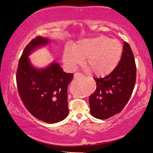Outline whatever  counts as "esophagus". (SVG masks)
<instances>
[{"instance_id":"esophagus-1","label":"esophagus","mask_w":153,"mask_h":153,"mask_svg":"<svg viewBox=\"0 0 153 153\" xmlns=\"http://www.w3.org/2000/svg\"><path fill=\"white\" fill-rule=\"evenodd\" d=\"M80 76H82V74H81L79 73H76V74H75V75H74V77H76H76H79Z\"/></svg>"}]
</instances>
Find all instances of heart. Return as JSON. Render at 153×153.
<instances>
[{"instance_id": "obj_1", "label": "heart", "mask_w": 153, "mask_h": 153, "mask_svg": "<svg viewBox=\"0 0 153 153\" xmlns=\"http://www.w3.org/2000/svg\"><path fill=\"white\" fill-rule=\"evenodd\" d=\"M122 52V45L118 40L99 36L81 40L74 47L68 45L64 48L63 59L68 69L74 70L85 58L87 69L95 76L104 77L118 66Z\"/></svg>"}]
</instances>
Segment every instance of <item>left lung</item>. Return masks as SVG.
<instances>
[{"mask_svg": "<svg viewBox=\"0 0 153 153\" xmlns=\"http://www.w3.org/2000/svg\"><path fill=\"white\" fill-rule=\"evenodd\" d=\"M94 79L96 90L89 97L91 115L105 120L121 112L132 95L136 81V64L130 45L124 42L121 60L112 72Z\"/></svg>", "mask_w": 153, "mask_h": 153, "instance_id": "obj_1", "label": "left lung"}]
</instances>
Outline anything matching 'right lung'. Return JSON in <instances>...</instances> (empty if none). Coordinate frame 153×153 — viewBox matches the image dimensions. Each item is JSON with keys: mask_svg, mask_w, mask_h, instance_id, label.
Wrapping results in <instances>:
<instances>
[{"mask_svg": "<svg viewBox=\"0 0 153 153\" xmlns=\"http://www.w3.org/2000/svg\"><path fill=\"white\" fill-rule=\"evenodd\" d=\"M48 42V39L37 36L27 45L19 60L16 83L19 95L28 111L38 120L53 123L62 121L68 114L67 89L74 74L64 72L56 62L42 70L31 66L28 55Z\"/></svg>", "mask_w": 153, "mask_h": 153, "instance_id": "right-lung-1", "label": "right lung"}]
</instances>
